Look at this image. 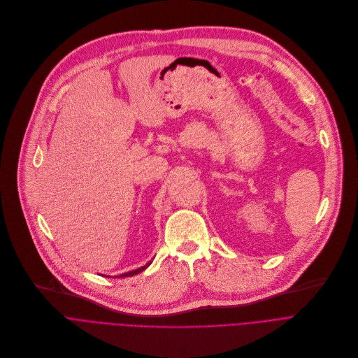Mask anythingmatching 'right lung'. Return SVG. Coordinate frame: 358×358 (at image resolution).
Returning <instances> with one entry per match:
<instances>
[{
  "mask_svg": "<svg viewBox=\"0 0 358 358\" xmlns=\"http://www.w3.org/2000/svg\"><path fill=\"white\" fill-rule=\"evenodd\" d=\"M151 262H148L147 265H144V266H141V268H138V269H135V271H129V272H125V273H121L120 275V278H124V276H132V275H136V273H139V272H142V271H144L148 265H150Z\"/></svg>",
  "mask_w": 358,
  "mask_h": 358,
  "instance_id": "obj_1",
  "label": "right lung"
}]
</instances>
